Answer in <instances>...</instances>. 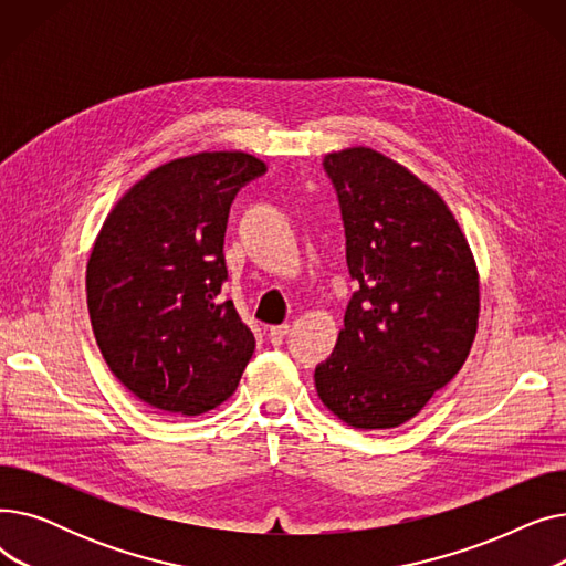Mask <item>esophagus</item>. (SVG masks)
Here are the masks:
<instances>
[{"label": "esophagus", "instance_id": "34e87169", "mask_svg": "<svg viewBox=\"0 0 566 566\" xmlns=\"http://www.w3.org/2000/svg\"><path fill=\"white\" fill-rule=\"evenodd\" d=\"M289 323H282V325H271V331H268V339H271V344L280 346L284 342V337L289 335Z\"/></svg>", "mask_w": 566, "mask_h": 566}]
</instances>
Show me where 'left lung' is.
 I'll return each mask as SVG.
<instances>
[{"instance_id": "1", "label": "left lung", "mask_w": 566, "mask_h": 566, "mask_svg": "<svg viewBox=\"0 0 566 566\" xmlns=\"http://www.w3.org/2000/svg\"><path fill=\"white\" fill-rule=\"evenodd\" d=\"M360 289L316 367L323 406L353 429H395L463 367L480 323V271L442 197L369 146L323 158Z\"/></svg>"}]
</instances>
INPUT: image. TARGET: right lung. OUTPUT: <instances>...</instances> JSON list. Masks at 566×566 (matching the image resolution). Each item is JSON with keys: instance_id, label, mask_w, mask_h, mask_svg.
I'll return each mask as SVG.
<instances>
[{"instance_id": "obj_1", "label": "right lung", "mask_w": 566, "mask_h": 566, "mask_svg": "<svg viewBox=\"0 0 566 566\" xmlns=\"http://www.w3.org/2000/svg\"><path fill=\"white\" fill-rule=\"evenodd\" d=\"M265 163L201 151L142 176L107 213L86 261V305L109 371L144 403L201 415L238 388L254 335L227 280L224 229L233 195Z\"/></svg>"}]
</instances>
